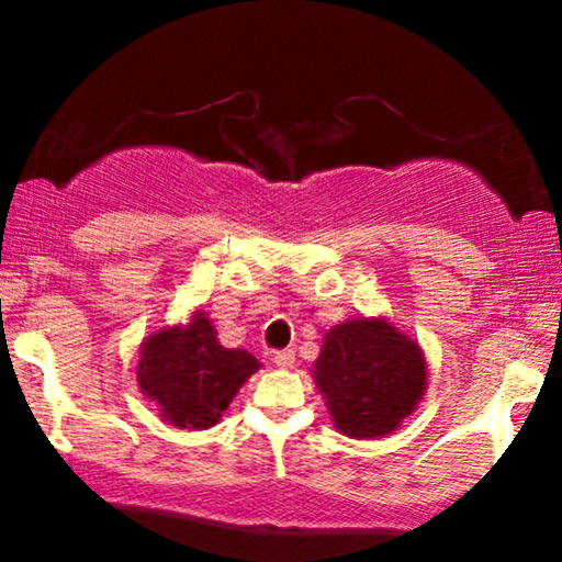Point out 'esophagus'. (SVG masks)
Returning <instances> with one entry per match:
<instances>
[{"label": "esophagus", "instance_id": "1", "mask_svg": "<svg viewBox=\"0 0 562 562\" xmlns=\"http://www.w3.org/2000/svg\"><path fill=\"white\" fill-rule=\"evenodd\" d=\"M273 363L279 368H291V366H294V350L273 352Z\"/></svg>", "mask_w": 562, "mask_h": 562}]
</instances>
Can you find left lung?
<instances>
[{"mask_svg": "<svg viewBox=\"0 0 562 562\" xmlns=\"http://www.w3.org/2000/svg\"><path fill=\"white\" fill-rule=\"evenodd\" d=\"M312 375L337 432L375 440L417 409L427 391V358L391 319L352 317L322 337Z\"/></svg>", "mask_w": 562, "mask_h": 562, "instance_id": "8db88e82", "label": "left lung"}]
</instances>
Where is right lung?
<instances>
[{
  "label": "right lung",
  "instance_id": "1",
  "mask_svg": "<svg viewBox=\"0 0 562 562\" xmlns=\"http://www.w3.org/2000/svg\"><path fill=\"white\" fill-rule=\"evenodd\" d=\"M258 368L248 350L220 345L212 319L194 310L189 322L145 337L135 373L164 422L179 429H210Z\"/></svg>",
  "mask_w": 562,
  "mask_h": 562
}]
</instances>
